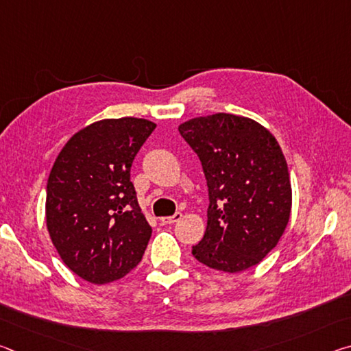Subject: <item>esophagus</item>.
I'll return each instance as SVG.
<instances>
[{"label": "esophagus", "mask_w": 351, "mask_h": 351, "mask_svg": "<svg viewBox=\"0 0 351 351\" xmlns=\"http://www.w3.org/2000/svg\"><path fill=\"white\" fill-rule=\"evenodd\" d=\"M181 218H182V213H181V212H176V213H173V215H171V217H162V218H161V223H162V224H171V223L180 221Z\"/></svg>", "instance_id": "obj_1"}]
</instances>
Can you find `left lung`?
<instances>
[{
  "instance_id": "left-lung-1",
  "label": "left lung",
  "mask_w": 351,
  "mask_h": 351,
  "mask_svg": "<svg viewBox=\"0 0 351 351\" xmlns=\"http://www.w3.org/2000/svg\"><path fill=\"white\" fill-rule=\"evenodd\" d=\"M178 130L198 154L209 192L207 228L193 257L224 272L252 268L289 221L291 181L280 145L252 119L226 112Z\"/></svg>"
}]
</instances>
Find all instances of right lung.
<instances>
[{
	"label": "right lung",
	"instance_id": "1",
	"mask_svg": "<svg viewBox=\"0 0 351 351\" xmlns=\"http://www.w3.org/2000/svg\"><path fill=\"white\" fill-rule=\"evenodd\" d=\"M154 128L145 119H104L75 133L56 159L46 187L47 230L83 280H117L142 260L152 228L130 170Z\"/></svg>",
	"mask_w": 351,
	"mask_h": 351
}]
</instances>
